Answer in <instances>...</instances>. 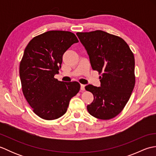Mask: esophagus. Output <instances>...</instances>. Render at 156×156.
Instances as JSON below:
<instances>
[{
  "label": "esophagus",
  "mask_w": 156,
  "mask_h": 156,
  "mask_svg": "<svg viewBox=\"0 0 156 156\" xmlns=\"http://www.w3.org/2000/svg\"><path fill=\"white\" fill-rule=\"evenodd\" d=\"M80 90L82 91H84L85 90V85H84V84L80 85Z\"/></svg>",
  "instance_id": "1"
}]
</instances>
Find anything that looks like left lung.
<instances>
[{"label": "left lung", "instance_id": "8db88e82", "mask_svg": "<svg viewBox=\"0 0 156 156\" xmlns=\"http://www.w3.org/2000/svg\"><path fill=\"white\" fill-rule=\"evenodd\" d=\"M76 35L87 51L92 68L101 74V87L91 84L85 87L94 96L87 110L102 120L114 118L124 108L135 87L133 52L122 38L103 31Z\"/></svg>", "mask_w": 156, "mask_h": 156}]
</instances>
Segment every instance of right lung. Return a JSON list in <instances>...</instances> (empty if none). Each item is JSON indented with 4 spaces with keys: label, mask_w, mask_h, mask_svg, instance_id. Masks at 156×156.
Wrapping results in <instances>:
<instances>
[{
    "label": "right lung",
    "mask_w": 156,
    "mask_h": 156,
    "mask_svg": "<svg viewBox=\"0 0 156 156\" xmlns=\"http://www.w3.org/2000/svg\"><path fill=\"white\" fill-rule=\"evenodd\" d=\"M78 42L72 32L49 31L33 38L25 48L19 66L22 90L39 117L45 120L61 117L70 99L80 90L78 82H64L54 78L61 68L63 55Z\"/></svg>",
    "instance_id": "1"
}]
</instances>
